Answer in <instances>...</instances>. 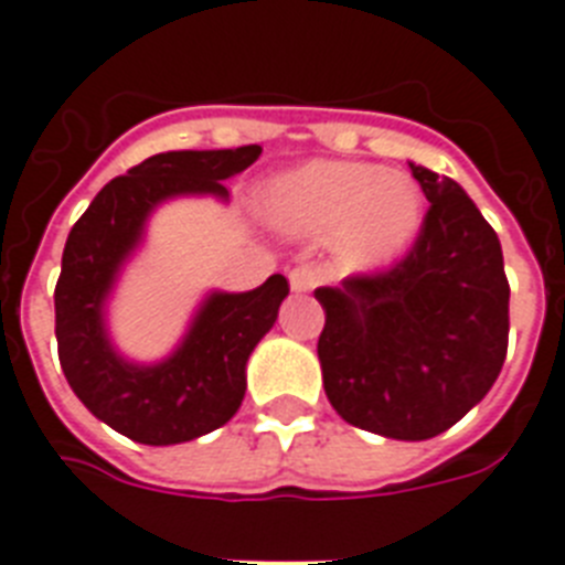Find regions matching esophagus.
<instances>
[{"instance_id": "esophagus-1", "label": "esophagus", "mask_w": 565, "mask_h": 565, "mask_svg": "<svg viewBox=\"0 0 565 565\" xmlns=\"http://www.w3.org/2000/svg\"><path fill=\"white\" fill-rule=\"evenodd\" d=\"M288 282H291V291L302 294L311 291V288L320 286V271H317L315 265H297L288 271Z\"/></svg>"}]
</instances>
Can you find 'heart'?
Masks as SVG:
<instances>
[{"label":"heart","instance_id":"b5f03b06","mask_svg":"<svg viewBox=\"0 0 565 565\" xmlns=\"http://www.w3.org/2000/svg\"><path fill=\"white\" fill-rule=\"evenodd\" d=\"M265 216L288 233H329L338 263L366 271L393 263L422 227V193L404 172L358 161H311L268 184Z\"/></svg>","mask_w":565,"mask_h":565}]
</instances>
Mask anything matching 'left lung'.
<instances>
[{"mask_svg":"<svg viewBox=\"0 0 565 565\" xmlns=\"http://www.w3.org/2000/svg\"><path fill=\"white\" fill-rule=\"evenodd\" d=\"M427 195L401 263L317 288L326 395L343 422L386 439L450 430L488 395L508 352L502 248L468 193L409 164Z\"/></svg>","mask_w":565,"mask_h":565,"instance_id":"obj_1","label":"left lung"}]
</instances>
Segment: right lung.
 I'll use <instances>...</instances> for the list:
<instances>
[{"label": "right lung", "instance_id": "right-lung-1", "mask_svg": "<svg viewBox=\"0 0 565 565\" xmlns=\"http://www.w3.org/2000/svg\"><path fill=\"white\" fill-rule=\"evenodd\" d=\"M263 147L158 152L111 179L74 222L54 288L60 366L92 416L141 445H181L231 422L245 398V363L277 320L288 279L268 277L245 294L213 291L167 361L120 358L104 323L120 265L143 222L172 195L227 199L225 179L248 170Z\"/></svg>", "mask_w": 565, "mask_h": 565}]
</instances>
